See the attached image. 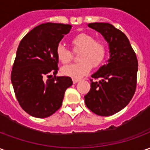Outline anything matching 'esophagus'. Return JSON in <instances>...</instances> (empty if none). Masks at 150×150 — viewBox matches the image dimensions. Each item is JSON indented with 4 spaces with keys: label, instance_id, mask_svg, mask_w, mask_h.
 Listing matches in <instances>:
<instances>
[{
    "label": "esophagus",
    "instance_id": "esophagus-1",
    "mask_svg": "<svg viewBox=\"0 0 150 150\" xmlns=\"http://www.w3.org/2000/svg\"><path fill=\"white\" fill-rule=\"evenodd\" d=\"M79 80H80V79H72V81H73V83H78Z\"/></svg>",
    "mask_w": 150,
    "mask_h": 150
}]
</instances>
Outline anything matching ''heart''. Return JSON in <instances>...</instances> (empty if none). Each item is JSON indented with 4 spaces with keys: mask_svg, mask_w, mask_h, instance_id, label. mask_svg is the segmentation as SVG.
Listing matches in <instances>:
<instances>
[{
    "mask_svg": "<svg viewBox=\"0 0 150 150\" xmlns=\"http://www.w3.org/2000/svg\"><path fill=\"white\" fill-rule=\"evenodd\" d=\"M73 51L79 54L80 62L66 66L62 68V73L67 76L80 78L87 75L91 67L101 66L108 54V46L104 41L95 38L91 34L82 33L71 39ZM57 58L63 64L71 62L73 59V53L71 50L62 43L57 45L55 48Z\"/></svg>",
    "mask_w": 150,
    "mask_h": 150,
    "instance_id": "b5f03b06",
    "label": "heart"
}]
</instances>
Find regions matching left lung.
I'll return each mask as SVG.
<instances>
[{
  "instance_id": "8db88e82",
  "label": "left lung",
  "mask_w": 150,
  "mask_h": 150,
  "mask_svg": "<svg viewBox=\"0 0 150 150\" xmlns=\"http://www.w3.org/2000/svg\"><path fill=\"white\" fill-rule=\"evenodd\" d=\"M88 26L100 32L109 43L110 59L91 75V89L84 96L85 104L96 115L111 116L132 100L137 88L138 62L122 31L109 23L95 22Z\"/></svg>"
}]
</instances>
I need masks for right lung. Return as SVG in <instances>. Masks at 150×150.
I'll return each instance as SVG.
<instances>
[{"label":"right lung","mask_w":150,"mask_h":150,"mask_svg":"<svg viewBox=\"0 0 150 150\" xmlns=\"http://www.w3.org/2000/svg\"><path fill=\"white\" fill-rule=\"evenodd\" d=\"M71 25L47 22L34 27L21 39L11 71L15 96L30 116L46 118L62 106L68 76L56 77L59 59L55 48Z\"/></svg>","instance_id":"obj_1"}]
</instances>
